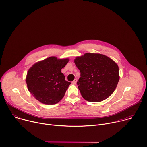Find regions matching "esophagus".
Segmentation results:
<instances>
[{
	"label": "esophagus",
	"mask_w": 147,
	"mask_h": 147,
	"mask_svg": "<svg viewBox=\"0 0 147 147\" xmlns=\"http://www.w3.org/2000/svg\"><path fill=\"white\" fill-rule=\"evenodd\" d=\"M77 81V79H74V81H72V84H76Z\"/></svg>",
	"instance_id": "obj_1"
}]
</instances>
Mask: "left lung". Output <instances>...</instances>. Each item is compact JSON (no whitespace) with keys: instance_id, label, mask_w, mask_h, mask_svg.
I'll return each instance as SVG.
<instances>
[{"instance_id":"obj_1","label":"left lung","mask_w":147,"mask_h":147,"mask_svg":"<svg viewBox=\"0 0 147 147\" xmlns=\"http://www.w3.org/2000/svg\"><path fill=\"white\" fill-rule=\"evenodd\" d=\"M74 63L80 71L77 84L84 99L98 102L112 94L119 80V67L112 59L99 53H86L76 57Z\"/></svg>"}]
</instances>
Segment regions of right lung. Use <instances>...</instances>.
<instances>
[{
	"mask_svg": "<svg viewBox=\"0 0 147 147\" xmlns=\"http://www.w3.org/2000/svg\"><path fill=\"white\" fill-rule=\"evenodd\" d=\"M69 61L51 56L34 64L28 71L26 83L36 99L46 105L58 103L71 84L61 73Z\"/></svg>",
	"mask_w": 147,
	"mask_h": 147,
	"instance_id": "obj_1",
	"label": "right lung"
}]
</instances>
